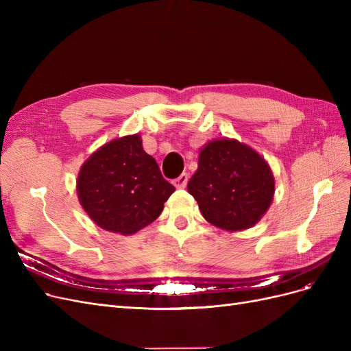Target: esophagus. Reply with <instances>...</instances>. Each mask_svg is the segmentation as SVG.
<instances>
[{
    "instance_id": "esophagus-1",
    "label": "esophagus",
    "mask_w": 351,
    "mask_h": 351,
    "mask_svg": "<svg viewBox=\"0 0 351 351\" xmlns=\"http://www.w3.org/2000/svg\"><path fill=\"white\" fill-rule=\"evenodd\" d=\"M187 182H189V174H187V173H183V174H180L177 178L173 180V184H174L177 189H183V187H186Z\"/></svg>"
}]
</instances>
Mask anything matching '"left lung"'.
<instances>
[{"instance_id":"left-lung-1","label":"left lung","mask_w":351,"mask_h":351,"mask_svg":"<svg viewBox=\"0 0 351 351\" xmlns=\"http://www.w3.org/2000/svg\"><path fill=\"white\" fill-rule=\"evenodd\" d=\"M274 177L265 159L237 141H214L200 151L187 183L206 221L227 231L256 224L274 197Z\"/></svg>"}]
</instances>
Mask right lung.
Segmentation results:
<instances>
[{
    "label": "right lung",
    "instance_id": "obj_1",
    "mask_svg": "<svg viewBox=\"0 0 351 351\" xmlns=\"http://www.w3.org/2000/svg\"><path fill=\"white\" fill-rule=\"evenodd\" d=\"M176 187L162 177L139 134L112 141L83 164L77 193L83 209L104 230L133 234L151 224Z\"/></svg>",
    "mask_w": 351,
    "mask_h": 351
}]
</instances>
